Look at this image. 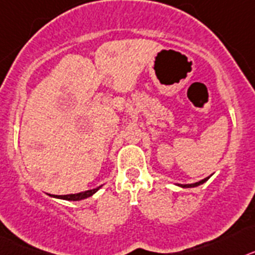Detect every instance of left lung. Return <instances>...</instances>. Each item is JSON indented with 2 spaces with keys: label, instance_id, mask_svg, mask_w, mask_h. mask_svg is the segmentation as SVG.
<instances>
[{
  "label": "left lung",
  "instance_id": "8db88e82",
  "mask_svg": "<svg viewBox=\"0 0 255 255\" xmlns=\"http://www.w3.org/2000/svg\"><path fill=\"white\" fill-rule=\"evenodd\" d=\"M210 176H212V174H210ZM209 177H207V178H204V180H201V181H199V182H195V183H186V185H182V183H176V185L180 186V187H182V189H191V187H198V186H200V185H203L204 182H207V181L209 180Z\"/></svg>",
  "mask_w": 255,
  "mask_h": 255
}]
</instances>
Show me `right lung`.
<instances>
[{"mask_svg":"<svg viewBox=\"0 0 255 255\" xmlns=\"http://www.w3.org/2000/svg\"><path fill=\"white\" fill-rule=\"evenodd\" d=\"M101 187H103V185L99 186V187H96V189L87 190V191H82V192H78V194H69V195H51V194H48V195H50L51 198L61 199V200L79 201V200H83V199H87V198H90V196H92V195H94L95 192L99 191Z\"/></svg>","mask_w":255,"mask_h":255,"instance_id":"obj_1","label":"right lung"}]
</instances>
